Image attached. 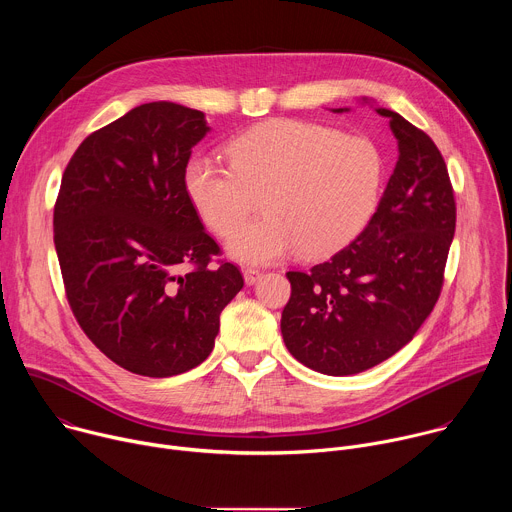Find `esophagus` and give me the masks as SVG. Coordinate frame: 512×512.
I'll return each mask as SVG.
<instances>
[{
  "label": "esophagus",
  "mask_w": 512,
  "mask_h": 512,
  "mask_svg": "<svg viewBox=\"0 0 512 512\" xmlns=\"http://www.w3.org/2000/svg\"><path fill=\"white\" fill-rule=\"evenodd\" d=\"M243 277H245V283H247V285H253V283L261 277V271H259V269H253V267H245V269H243Z\"/></svg>",
  "instance_id": "esophagus-1"
}]
</instances>
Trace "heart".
<instances>
[{
	"instance_id": "b5f03b06",
	"label": "heart",
	"mask_w": 512,
	"mask_h": 512,
	"mask_svg": "<svg viewBox=\"0 0 512 512\" xmlns=\"http://www.w3.org/2000/svg\"><path fill=\"white\" fill-rule=\"evenodd\" d=\"M231 166L192 158L184 168L186 196L202 223L229 235L262 198L266 214L227 241L233 259L267 265L300 249L328 257L352 243L379 206L385 160L364 135L298 119L251 127L229 145Z\"/></svg>"
}]
</instances>
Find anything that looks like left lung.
Segmentation results:
<instances>
[{"label":"left lung","mask_w":512,"mask_h":512,"mask_svg":"<svg viewBox=\"0 0 512 512\" xmlns=\"http://www.w3.org/2000/svg\"><path fill=\"white\" fill-rule=\"evenodd\" d=\"M375 111L389 119L399 158L371 223L328 261L285 273L291 298L281 314L283 342L308 369L330 377L373 369L413 340L440 298L456 231L440 150L399 113Z\"/></svg>","instance_id":"1"}]
</instances>
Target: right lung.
<instances>
[{"label":"right lung","instance_id":"1","mask_svg":"<svg viewBox=\"0 0 512 512\" xmlns=\"http://www.w3.org/2000/svg\"><path fill=\"white\" fill-rule=\"evenodd\" d=\"M208 131L202 111L139 105L91 133L60 182L54 247L72 314L105 356L141 377L204 362L243 287L233 263L210 265L221 249L184 190Z\"/></svg>","mask_w":512,"mask_h":512}]
</instances>
